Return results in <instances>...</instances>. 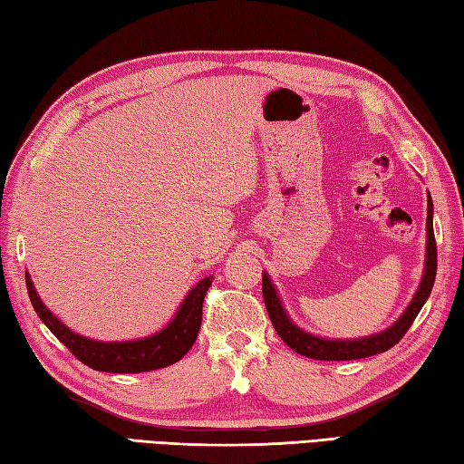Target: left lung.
<instances>
[{"label": "left lung", "mask_w": 464, "mask_h": 464, "mask_svg": "<svg viewBox=\"0 0 464 464\" xmlns=\"http://www.w3.org/2000/svg\"><path fill=\"white\" fill-rule=\"evenodd\" d=\"M432 198L428 194V216H426V258H424V270L420 285H418L416 293L410 301L404 313L392 323L388 329L380 331V334L357 337V339H327L313 335L309 331L301 329L296 323L288 317L281 296L276 293V286L270 281V275L262 270V296H265V304L268 311V317L273 321L276 334L281 335L285 343L293 349V352L301 353L311 360L321 362H347V360H363V357L378 355L388 352L394 347L398 341L404 337L406 331L412 325L416 314L420 313L424 303L430 296L436 278V242H434V228H432Z\"/></svg>", "instance_id": "obj_1"}]
</instances>
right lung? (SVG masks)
Returning a JSON list of instances; mask_svg holds the SVG:
<instances>
[{
	"mask_svg": "<svg viewBox=\"0 0 464 464\" xmlns=\"http://www.w3.org/2000/svg\"><path fill=\"white\" fill-rule=\"evenodd\" d=\"M212 281L214 275H209L204 276L196 286H191L186 299L181 301L176 314H173V319L155 334L130 341H99L74 334L72 329L66 327L42 303L30 275L25 273V286H28L30 301L44 325L84 365L96 372L111 373H141L168 368V365L179 362L189 352L191 345L196 343L199 325H202L204 296Z\"/></svg>",
	"mask_w": 464,
	"mask_h": 464,
	"instance_id": "add662e5",
	"label": "right lung"
}]
</instances>
